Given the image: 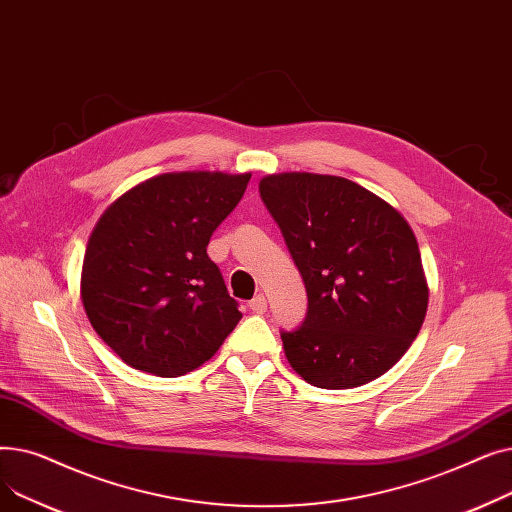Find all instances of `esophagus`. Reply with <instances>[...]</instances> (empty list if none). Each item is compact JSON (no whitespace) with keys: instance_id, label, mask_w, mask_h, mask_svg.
I'll return each mask as SVG.
<instances>
[{"instance_id":"esophagus-1","label":"esophagus","mask_w":512,"mask_h":512,"mask_svg":"<svg viewBox=\"0 0 512 512\" xmlns=\"http://www.w3.org/2000/svg\"><path fill=\"white\" fill-rule=\"evenodd\" d=\"M249 309L253 311V313H265V309H267V299L263 297V294H257V297L249 303Z\"/></svg>"}]
</instances>
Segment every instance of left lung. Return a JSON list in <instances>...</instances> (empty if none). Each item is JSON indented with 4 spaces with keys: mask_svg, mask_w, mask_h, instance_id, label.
I'll use <instances>...</instances> for the list:
<instances>
[{
    "mask_svg": "<svg viewBox=\"0 0 512 512\" xmlns=\"http://www.w3.org/2000/svg\"><path fill=\"white\" fill-rule=\"evenodd\" d=\"M259 193L303 276V326L282 332L305 382L346 390L380 378L417 338L429 288L417 238L390 203L340 176L284 172Z\"/></svg>",
    "mask_w": 512,
    "mask_h": 512,
    "instance_id": "8db88e82",
    "label": "left lung"
}]
</instances>
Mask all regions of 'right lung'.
Listing matches in <instances>:
<instances>
[{
  "mask_svg": "<svg viewBox=\"0 0 512 512\" xmlns=\"http://www.w3.org/2000/svg\"><path fill=\"white\" fill-rule=\"evenodd\" d=\"M251 174L172 172L132 186L97 220L80 274L93 330L130 367L178 378L209 361L242 313L209 255Z\"/></svg>",
  "mask_w": 512,
  "mask_h": 512,
  "instance_id": "right-lung-1",
  "label": "right lung"
}]
</instances>
